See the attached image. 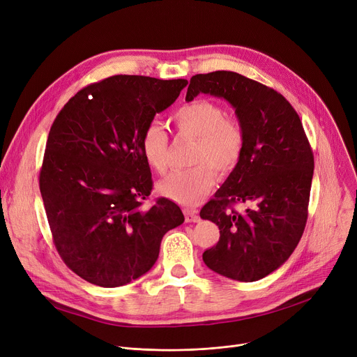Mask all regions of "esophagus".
<instances>
[{
    "label": "esophagus",
    "mask_w": 357,
    "mask_h": 357,
    "mask_svg": "<svg viewBox=\"0 0 357 357\" xmlns=\"http://www.w3.org/2000/svg\"><path fill=\"white\" fill-rule=\"evenodd\" d=\"M183 214H185V221L186 222H197L199 220L198 211L194 208H183Z\"/></svg>",
    "instance_id": "1"
}]
</instances>
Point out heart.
I'll list each match as a JSON object with an SVG mask.
<instances>
[{"label":"heart","mask_w":357,"mask_h":357,"mask_svg":"<svg viewBox=\"0 0 357 357\" xmlns=\"http://www.w3.org/2000/svg\"><path fill=\"white\" fill-rule=\"evenodd\" d=\"M176 130L182 136L195 139L191 167L179 169L159 182L162 195L176 202L194 205L207 194L215 182L217 171H233L240 160L245 130L234 117H227L221 105L208 100H194L174 112ZM140 150L144 162L158 174L167 169L169 136L158 123L146 124L140 135Z\"/></svg>","instance_id":"heart-1"}]
</instances>
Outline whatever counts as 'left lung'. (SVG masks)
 Wrapping results in <instances>:
<instances>
[{
	"label": "left lung",
	"mask_w": 357,
	"mask_h": 357,
	"mask_svg": "<svg viewBox=\"0 0 357 357\" xmlns=\"http://www.w3.org/2000/svg\"><path fill=\"white\" fill-rule=\"evenodd\" d=\"M198 93L227 100L245 130L238 163L199 215L220 229L202 253L211 271L255 282L284 265L304 233L314 155L303 123L282 93L230 70L198 73L186 101ZM248 203L245 213L232 208Z\"/></svg>",
	"instance_id": "8db88e82"
}]
</instances>
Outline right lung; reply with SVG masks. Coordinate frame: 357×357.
<instances>
[{"label":"right lung","instance_id":"1","mask_svg":"<svg viewBox=\"0 0 357 357\" xmlns=\"http://www.w3.org/2000/svg\"><path fill=\"white\" fill-rule=\"evenodd\" d=\"M186 79L114 75L82 88L56 116L39 185L54 248L86 282L116 288L150 271L162 237L183 222L158 198L140 135L172 105Z\"/></svg>","mask_w":357,"mask_h":357}]
</instances>
